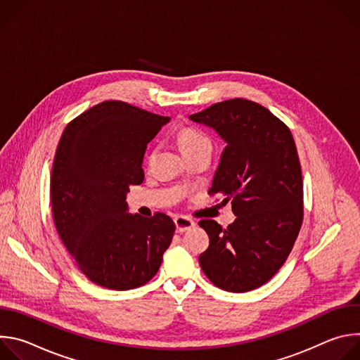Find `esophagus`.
Instances as JSON below:
<instances>
[{
    "mask_svg": "<svg viewBox=\"0 0 360 360\" xmlns=\"http://www.w3.org/2000/svg\"><path fill=\"white\" fill-rule=\"evenodd\" d=\"M175 222V226H176V232L178 233H184L186 231H189L191 228L195 226V222L192 219H189L188 217H184V215H179L174 219Z\"/></svg>",
    "mask_w": 360,
    "mask_h": 360,
    "instance_id": "34e87169",
    "label": "esophagus"
}]
</instances>
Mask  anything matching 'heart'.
<instances>
[{"instance_id": "1", "label": "heart", "mask_w": 360, "mask_h": 360, "mask_svg": "<svg viewBox=\"0 0 360 360\" xmlns=\"http://www.w3.org/2000/svg\"><path fill=\"white\" fill-rule=\"evenodd\" d=\"M179 148L184 152H189L202 146H211V139L202 131L195 128H185L178 135Z\"/></svg>"}]
</instances>
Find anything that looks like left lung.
Here are the masks:
<instances>
[{"label": "left lung", "mask_w": 360, "mask_h": 360, "mask_svg": "<svg viewBox=\"0 0 360 360\" xmlns=\"http://www.w3.org/2000/svg\"><path fill=\"white\" fill-rule=\"evenodd\" d=\"M226 143L210 193L232 202L236 219L224 229L212 219L199 226L210 236L200 253L203 274L218 288L248 292L281 269L303 219V182L289 128L256 102L235 98L189 117Z\"/></svg>", "instance_id": "1"}]
</instances>
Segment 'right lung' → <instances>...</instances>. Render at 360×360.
Returning <instances> with one entry per match:
<instances>
[{"instance_id":"1","label":"right lung","mask_w":360,"mask_h":360,"mask_svg":"<svg viewBox=\"0 0 360 360\" xmlns=\"http://www.w3.org/2000/svg\"><path fill=\"white\" fill-rule=\"evenodd\" d=\"M169 122L121 101L89 108L64 129L53 174L51 205L58 235L94 283L128 290L150 281L175 232L165 214L128 212L127 193L143 181L148 142Z\"/></svg>"}]
</instances>
